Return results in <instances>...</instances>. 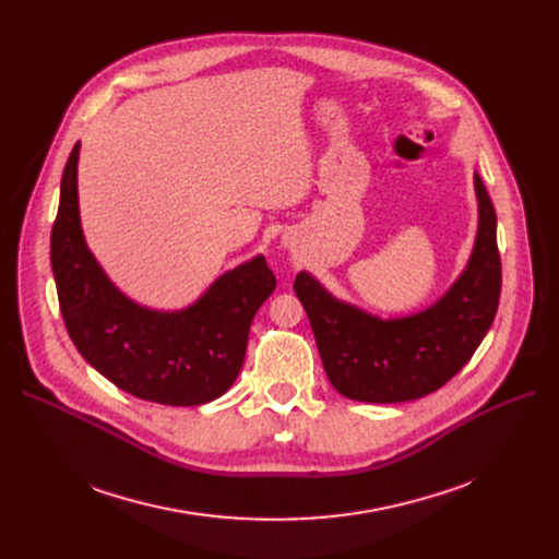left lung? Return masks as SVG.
<instances>
[{"label": "left lung", "mask_w": 559, "mask_h": 559, "mask_svg": "<svg viewBox=\"0 0 559 559\" xmlns=\"http://www.w3.org/2000/svg\"><path fill=\"white\" fill-rule=\"evenodd\" d=\"M478 233L464 272L432 306L380 319L335 299L308 272L295 292L304 304L321 362L333 388L354 401L401 403L421 399L468 362L487 335L501 297L496 211L478 171Z\"/></svg>", "instance_id": "1"}]
</instances>
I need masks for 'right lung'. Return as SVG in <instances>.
Instances as JSON below:
<instances>
[{
  "label": "right lung",
  "mask_w": 559,
  "mask_h": 559,
  "mask_svg": "<svg viewBox=\"0 0 559 559\" xmlns=\"http://www.w3.org/2000/svg\"><path fill=\"white\" fill-rule=\"evenodd\" d=\"M76 165L79 142L61 179L51 272L79 354L142 401L186 407L219 399L242 369L253 314L276 287L264 255L222 274L183 310L144 308L112 285L85 245Z\"/></svg>",
  "instance_id": "obj_1"
}]
</instances>
